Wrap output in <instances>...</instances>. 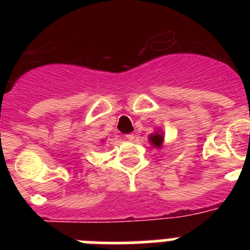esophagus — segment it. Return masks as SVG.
<instances>
[{"instance_id": "obj_1", "label": "esophagus", "mask_w": 250, "mask_h": 250, "mask_svg": "<svg viewBox=\"0 0 250 250\" xmlns=\"http://www.w3.org/2000/svg\"><path fill=\"white\" fill-rule=\"evenodd\" d=\"M125 138H126L127 140H134V139H135V135H134V134H126Z\"/></svg>"}]
</instances>
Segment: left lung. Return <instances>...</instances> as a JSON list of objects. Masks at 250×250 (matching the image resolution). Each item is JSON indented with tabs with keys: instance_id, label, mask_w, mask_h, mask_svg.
Returning <instances> with one entry per match:
<instances>
[{
	"instance_id": "obj_1",
	"label": "left lung",
	"mask_w": 250,
	"mask_h": 250,
	"mask_svg": "<svg viewBox=\"0 0 250 250\" xmlns=\"http://www.w3.org/2000/svg\"><path fill=\"white\" fill-rule=\"evenodd\" d=\"M149 139H150V143H152V145L156 147H160L161 144H163V140H164L163 135H161V134H159V132H156V134L151 135Z\"/></svg>"
}]
</instances>
